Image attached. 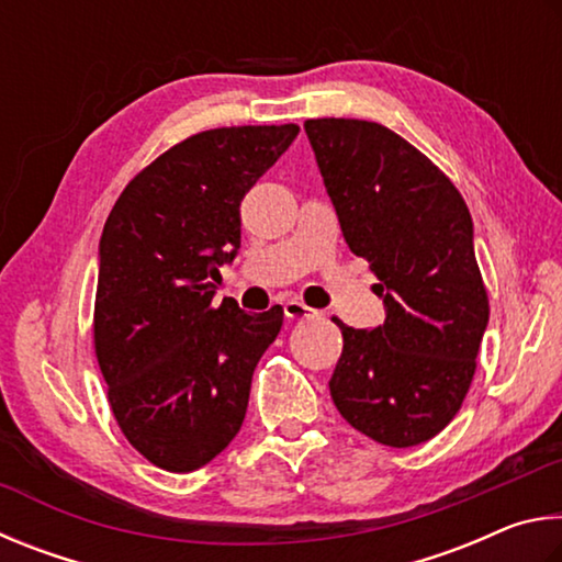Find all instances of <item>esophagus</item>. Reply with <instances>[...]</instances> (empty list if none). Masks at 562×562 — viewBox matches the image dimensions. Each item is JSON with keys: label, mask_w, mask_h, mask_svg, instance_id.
<instances>
[{"label": "esophagus", "mask_w": 562, "mask_h": 562, "mask_svg": "<svg viewBox=\"0 0 562 562\" xmlns=\"http://www.w3.org/2000/svg\"><path fill=\"white\" fill-rule=\"evenodd\" d=\"M283 313H286V318H291V321L316 318V311H313L311 306H306V303L296 301V299H291V301L283 303Z\"/></svg>", "instance_id": "obj_1"}]
</instances>
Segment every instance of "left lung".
<instances>
[{
    "label": "left lung",
    "mask_w": 562,
    "mask_h": 562,
    "mask_svg": "<svg viewBox=\"0 0 562 562\" xmlns=\"http://www.w3.org/2000/svg\"><path fill=\"white\" fill-rule=\"evenodd\" d=\"M323 184L350 251L370 261L385 306L378 328L338 321L330 397L350 427L385 447H417L464 402L488 326L474 222L449 177L390 127L306 121Z\"/></svg>",
    "instance_id": "8db88e82"
}]
</instances>
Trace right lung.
<instances>
[{"instance_id":"1","label":"right lung","mask_w":562,"mask_h":562,"mask_svg":"<svg viewBox=\"0 0 562 562\" xmlns=\"http://www.w3.org/2000/svg\"><path fill=\"white\" fill-rule=\"evenodd\" d=\"M301 127L241 125L175 145L135 177L98 244L93 338L108 402L127 441L175 474L229 447L281 306H212L220 266L241 244L244 194Z\"/></svg>"}]
</instances>
